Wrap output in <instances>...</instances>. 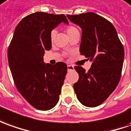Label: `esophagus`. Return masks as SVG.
Here are the masks:
<instances>
[{"label":"esophagus","instance_id":"1","mask_svg":"<svg viewBox=\"0 0 131 131\" xmlns=\"http://www.w3.org/2000/svg\"><path fill=\"white\" fill-rule=\"evenodd\" d=\"M68 71H73L74 70V66L72 65H68Z\"/></svg>","mask_w":131,"mask_h":131}]
</instances>
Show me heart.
<instances>
[{"instance_id":"1","label":"heart","mask_w":131,"mask_h":131,"mask_svg":"<svg viewBox=\"0 0 131 131\" xmlns=\"http://www.w3.org/2000/svg\"><path fill=\"white\" fill-rule=\"evenodd\" d=\"M66 32H67L68 35L69 36V37H71L75 34L79 33V30L78 29V28L75 27V26H69L66 28ZM56 30L55 29L52 30L50 33V38L51 41H53L54 39H55V37H56ZM65 55H67V53H65Z\"/></svg>"}]
</instances>
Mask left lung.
<instances>
[{
    "mask_svg": "<svg viewBox=\"0 0 131 131\" xmlns=\"http://www.w3.org/2000/svg\"><path fill=\"white\" fill-rule=\"evenodd\" d=\"M67 17L82 28L80 52L93 61L88 71L75 66L79 79L73 84L74 91L83 105L96 107L108 98L118 84L124 48L115 27L103 17L92 12Z\"/></svg>",
    "mask_w": 131,
    "mask_h": 131,
    "instance_id": "1",
    "label": "left lung"
}]
</instances>
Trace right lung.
Wrapping results in <instances>:
<instances>
[{
  "instance_id": "1",
  "label": "right lung",
  "mask_w": 131,
  "mask_h": 131,
  "mask_svg": "<svg viewBox=\"0 0 131 131\" xmlns=\"http://www.w3.org/2000/svg\"><path fill=\"white\" fill-rule=\"evenodd\" d=\"M68 23L63 14H30L16 26L8 50V60L16 88L35 108L48 111L59 101L67 65L43 62L45 50L51 48L50 31L60 23Z\"/></svg>"
}]
</instances>
